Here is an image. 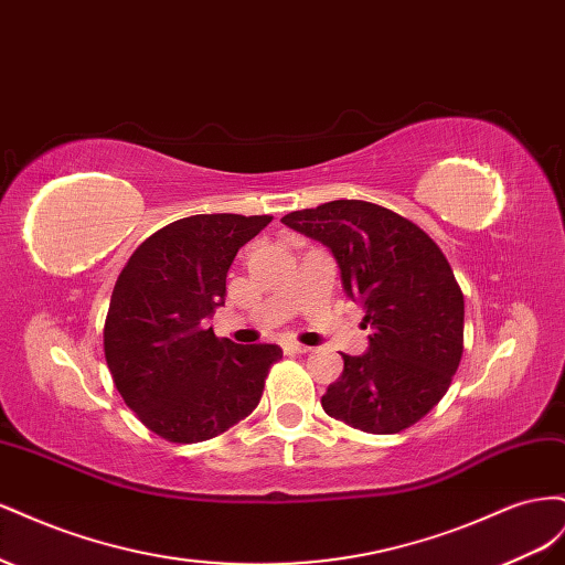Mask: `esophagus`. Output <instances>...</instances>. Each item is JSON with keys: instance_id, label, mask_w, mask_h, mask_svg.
Masks as SVG:
<instances>
[{"instance_id": "esophagus-1", "label": "esophagus", "mask_w": 565, "mask_h": 565, "mask_svg": "<svg viewBox=\"0 0 565 565\" xmlns=\"http://www.w3.org/2000/svg\"><path fill=\"white\" fill-rule=\"evenodd\" d=\"M282 351L289 353V355H297V353H309L311 349L299 344V341H287V344H282Z\"/></svg>"}]
</instances>
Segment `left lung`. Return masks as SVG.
<instances>
[{
	"label": "left lung",
	"mask_w": 565,
	"mask_h": 565,
	"mask_svg": "<svg viewBox=\"0 0 565 565\" xmlns=\"http://www.w3.org/2000/svg\"><path fill=\"white\" fill-rule=\"evenodd\" d=\"M285 226L328 247L344 292L372 330L363 355H347L322 409L365 434H398L450 388L465 351V295L446 254L413 221L363 200L292 212Z\"/></svg>",
	"instance_id": "1"
}]
</instances>
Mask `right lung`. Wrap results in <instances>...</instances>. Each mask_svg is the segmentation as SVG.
Returning a JSON list of instances; mask_svg holds the SVG:
<instances>
[{
    "mask_svg": "<svg viewBox=\"0 0 565 565\" xmlns=\"http://www.w3.org/2000/svg\"><path fill=\"white\" fill-rule=\"evenodd\" d=\"M273 216L195 214L152 233L115 282L104 328L119 396L150 431L200 443L259 405L276 344L218 339L207 318L224 303L237 249Z\"/></svg>",
    "mask_w": 565,
    "mask_h": 565,
    "instance_id": "add662e5",
    "label": "right lung"
}]
</instances>
